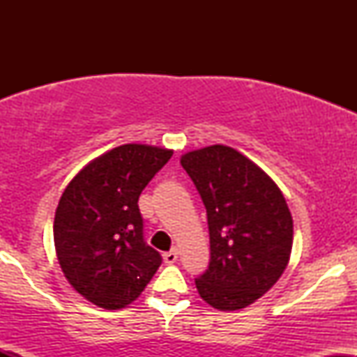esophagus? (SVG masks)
Listing matches in <instances>:
<instances>
[{"instance_id":"esophagus-1","label":"esophagus","mask_w":357,"mask_h":357,"mask_svg":"<svg viewBox=\"0 0 357 357\" xmlns=\"http://www.w3.org/2000/svg\"><path fill=\"white\" fill-rule=\"evenodd\" d=\"M162 258H165V264L167 265L174 264V261L178 260V252H176V250H171V252H166L165 255H162Z\"/></svg>"}]
</instances>
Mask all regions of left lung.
Returning a JSON list of instances; mask_svg holds the SVG:
<instances>
[{
	"label": "left lung",
	"instance_id": "1",
	"mask_svg": "<svg viewBox=\"0 0 357 357\" xmlns=\"http://www.w3.org/2000/svg\"><path fill=\"white\" fill-rule=\"evenodd\" d=\"M181 166L202 196L210 230V265L196 289L215 309H243L272 289L289 264L294 221L284 195L228 146L184 154Z\"/></svg>",
	"mask_w": 357,
	"mask_h": 357
}]
</instances>
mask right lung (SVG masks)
<instances>
[{
  "instance_id": "right-lung-1",
  "label": "right lung",
  "mask_w": 357,
  "mask_h": 357,
  "mask_svg": "<svg viewBox=\"0 0 357 357\" xmlns=\"http://www.w3.org/2000/svg\"><path fill=\"white\" fill-rule=\"evenodd\" d=\"M173 151L119 146L68 183L53 223L56 257L70 285L104 309L141 296L162 257L146 243L139 196Z\"/></svg>"
}]
</instances>
